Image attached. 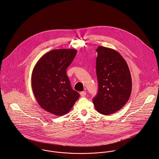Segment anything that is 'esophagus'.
I'll return each instance as SVG.
<instances>
[{"mask_svg": "<svg viewBox=\"0 0 159 159\" xmlns=\"http://www.w3.org/2000/svg\"><path fill=\"white\" fill-rule=\"evenodd\" d=\"M80 96H82V97H84L85 96H86V92H81L80 93Z\"/></svg>", "mask_w": 159, "mask_h": 159, "instance_id": "34e87169", "label": "esophagus"}]
</instances>
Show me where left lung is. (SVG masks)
Instances as JSON below:
<instances>
[{
    "label": "left lung",
    "mask_w": 159,
    "mask_h": 159,
    "mask_svg": "<svg viewBox=\"0 0 159 159\" xmlns=\"http://www.w3.org/2000/svg\"><path fill=\"white\" fill-rule=\"evenodd\" d=\"M96 51L98 92L93 102L99 113L107 116L127 103L131 92V77L126 61L119 52L101 46Z\"/></svg>",
    "instance_id": "obj_1"
}]
</instances>
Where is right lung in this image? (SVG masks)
Listing matches in <instances>:
<instances>
[{
  "mask_svg": "<svg viewBox=\"0 0 159 159\" xmlns=\"http://www.w3.org/2000/svg\"><path fill=\"white\" fill-rule=\"evenodd\" d=\"M77 52L75 49L50 51L39 59L32 70V91L38 104L57 116L69 112L80 96L72 89L66 74Z\"/></svg>",
  "mask_w": 159,
  "mask_h": 159,
  "instance_id": "add662e5",
  "label": "right lung"
}]
</instances>
